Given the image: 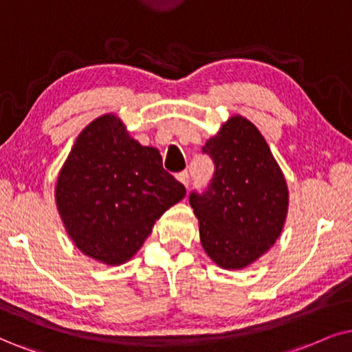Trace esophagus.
Here are the masks:
<instances>
[{"instance_id": "obj_1", "label": "esophagus", "mask_w": 352, "mask_h": 352, "mask_svg": "<svg viewBox=\"0 0 352 352\" xmlns=\"http://www.w3.org/2000/svg\"><path fill=\"white\" fill-rule=\"evenodd\" d=\"M177 179H179V182L180 184H184L185 185V188H188V185H190V175H188V172H180L179 175H177Z\"/></svg>"}]
</instances>
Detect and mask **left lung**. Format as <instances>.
<instances>
[{
    "mask_svg": "<svg viewBox=\"0 0 352 352\" xmlns=\"http://www.w3.org/2000/svg\"><path fill=\"white\" fill-rule=\"evenodd\" d=\"M214 177L191 193L204 252L224 270H243L263 256L283 232L289 208L284 173L250 120L234 115L203 146Z\"/></svg>",
    "mask_w": 352,
    "mask_h": 352,
    "instance_id": "1",
    "label": "left lung"
}]
</instances>
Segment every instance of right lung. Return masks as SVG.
Wrapping results in <instances>:
<instances>
[{
	"mask_svg": "<svg viewBox=\"0 0 352 352\" xmlns=\"http://www.w3.org/2000/svg\"><path fill=\"white\" fill-rule=\"evenodd\" d=\"M155 148L105 113L79 133L56 177L55 201L73 243L107 266L126 263L155 221L185 197Z\"/></svg>",
	"mask_w": 352,
	"mask_h": 352,
	"instance_id": "obj_1",
	"label": "right lung"
}]
</instances>
